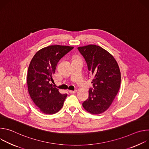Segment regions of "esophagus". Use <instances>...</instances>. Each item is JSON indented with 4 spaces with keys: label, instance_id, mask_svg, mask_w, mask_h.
<instances>
[{
    "label": "esophagus",
    "instance_id": "34e87169",
    "mask_svg": "<svg viewBox=\"0 0 149 149\" xmlns=\"http://www.w3.org/2000/svg\"><path fill=\"white\" fill-rule=\"evenodd\" d=\"M68 92L70 93V94H74V93H75L77 92V90H74V91H72V90H68Z\"/></svg>",
    "mask_w": 149,
    "mask_h": 149
}]
</instances>
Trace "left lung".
Returning a JSON list of instances; mask_svg holds the SVG:
<instances>
[{"label": "left lung", "mask_w": 149, "mask_h": 149, "mask_svg": "<svg viewBox=\"0 0 149 149\" xmlns=\"http://www.w3.org/2000/svg\"><path fill=\"white\" fill-rule=\"evenodd\" d=\"M78 50L87 62L89 74L93 77V89L90 88L83 107L93 114H101L109 108L119 91V67L114 58L99 46L89 45L78 47Z\"/></svg>", "instance_id": "8db88e82"}]
</instances>
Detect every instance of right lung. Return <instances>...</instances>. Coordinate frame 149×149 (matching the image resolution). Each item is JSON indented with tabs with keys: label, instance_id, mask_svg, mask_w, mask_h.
Returning <instances> with one entry per match:
<instances>
[{
	"label": "right lung",
	"instance_id": "obj_1",
	"mask_svg": "<svg viewBox=\"0 0 149 149\" xmlns=\"http://www.w3.org/2000/svg\"><path fill=\"white\" fill-rule=\"evenodd\" d=\"M73 48L51 45L38 51L30 62L27 77L28 91L42 113L53 114L62 107L67 94H61L51 82L54 81L52 75L59 61Z\"/></svg>",
	"mask_w": 149,
	"mask_h": 149
}]
</instances>
